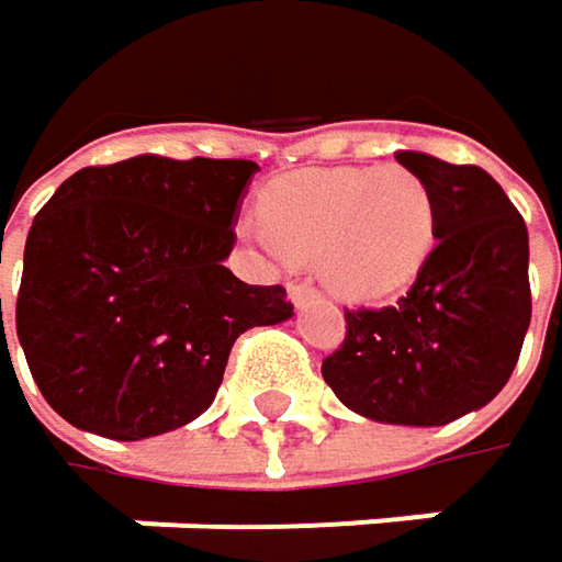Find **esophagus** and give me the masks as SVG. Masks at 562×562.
I'll list each match as a JSON object with an SVG mask.
<instances>
[{
  "label": "esophagus",
  "mask_w": 562,
  "mask_h": 562,
  "mask_svg": "<svg viewBox=\"0 0 562 562\" xmlns=\"http://www.w3.org/2000/svg\"><path fill=\"white\" fill-rule=\"evenodd\" d=\"M289 299H292L295 305H305V302L322 299V292H318L312 282H289Z\"/></svg>",
  "instance_id": "34e87169"
}]
</instances>
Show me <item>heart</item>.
Instances as JSON below:
<instances>
[{
  "mask_svg": "<svg viewBox=\"0 0 562 562\" xmlns=\"http://www.w3.org/2000/svg\"><path fill=\"white\" fill-rule=\"evenodd\" d=\"M260 240L315 260L328 289L376 302L405 289L434 250V199L405 167L295 170L260 192Z\"/></svg>",
  "mask_w": 562,
  "mask_h": 562,
  "instance_id": "b5f03b06",
  "label": "heart"
}]
</instances>
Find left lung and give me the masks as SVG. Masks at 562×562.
I'll return each instance as SVG.
<instances>
[{
	"label": "left lung",
	"instance_id": "8db88e82",
	"mask_svg": "<svg viewBox=\"0 0 562 562\" xmlns=\"http://www.w3.org/2000/svg\"><path fill=\"white\" fill-rule=\"evenodd\" d=\"M395 160L431 189L437 244L395 305L344 315L322 376L363 418L434 428L488 405L518 363L531 325L528 228L483 167L418 150Z\"/></svg>",
	"mask_w": 562,
	"mask_h": 562
}]
</instances>
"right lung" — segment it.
<instances>
[{
  "label": "right lung",
  "instance_id": "obj_1",
  "mask_svg": "<svg viewBox=\"0 0 562 562\" xmlns=\"http://www.w3.org/2000/svg\"><path fill=\"white\" fill-rule=\"evenodd\" d=\"M257 170L144 154L79 170L34 215L15 331L60 418L112 440L182 428L215 402L234 340L292 318L282 285L225 267Z\"/></svg>",
  "mask_w": 562,
  "mask_h": 562
}]
</instances>
